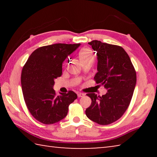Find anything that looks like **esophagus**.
<instances>
[{
	"label": "esophagus",
	"mask_w": 157,
	"mask_h": 157,
	"mask_svg": "<svg viewBox=\"0 0 157 157\" xmlns=\"http://www.w3.org/2000/svg\"><path fill=\"white\" fill-rule=\"evenodd\" d=\"M85 95L84 94H83V93H78V98H82V97H84Z\"/></svg>",
	"instance_id": "obj_1"
}]
</instances>
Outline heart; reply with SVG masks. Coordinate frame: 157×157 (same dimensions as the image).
Listing matches in <instances>:
<instances>
[{
	"instance_id": "1",
	"label": "heart",
	"mask_w": 157,
	"mask_h": 157,
	"mask_svg": "<svg viewBox=\"0 0 157 157\" xmlns=\"http://www.w3.org/2000/svg\"><path fill=\"white\" fill-rule=\"evenodd\" d=\"M79 58L82 63L89 60L94 61V52H93L91 49H90L89 48H84L81 49L80 51L79 52Z\"/></svg>"
}]
</instances>
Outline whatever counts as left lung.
Masks as SVG:
<instances>
[{
    "mask_svg": "<svg viewBox=\"0 0 157 157\" xmlns=\"http://www.w3.org/2000/svg\"><path fill=\"white\" fill-rule=\"evenodd\" d=\"M89 44L97 52L98 73L94 80L103 85L107 93L102 96L87 94L91 104L85 112L90 120L107 125L121 118L128 108L136 83V71L121 46L98 40Z\"/></svg>",
    "mask_w": 157,
    "mask_h": 157,
    "instance_id": "left-lung-1",
    "label": "left lung"
}]
</instances>
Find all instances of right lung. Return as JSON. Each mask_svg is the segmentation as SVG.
Returning a JSON list of instances; mask_svg holds the SVG:
<instances>
[{"label":"right lung","mask_w":157,"mask_h":157,"mask_svg":"<svg viewBox=\"0 0 157 157\" xmlns=\"http://www.w3.org/2000/svg\"><path fill=\"white\" fill-rule=\"evenodd\" d=\"M80 44H55L36 49L21 72L23 98L29 111L41 123L51 124L65 118L78 95L73 91L56 95L55 79L62 73V63Z\"/></svg>","instance_id":"obj_1"}]
</instances>
